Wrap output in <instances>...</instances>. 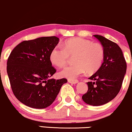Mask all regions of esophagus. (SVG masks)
<instances>
[{"label": "esophagus", "mask_w": 132, "mask_h": 132, "mask_svg": "<svg viewBox=\"0 0 132 132\" xmlns=\"http://www.w3.org/2000/svg\"><path fill=\"white\" fill-rule=\"evenodd\" d=\"M68 82L71 83V84H75L78 82V80H77V79H73V80L68 79Z\"/></svg>", "instance_id": "esophagus-1"}]
</instances>
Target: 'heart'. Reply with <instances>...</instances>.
Returning a JSON list of instances; mask_svg holds the SVG:
<instances>
[{
	"label": "heart",
	"mask_w": 132,
	"mask_h": 132,
	"mask_svg": "<svg viewBox=\"0 0 132 132\" xmlns=\"http://www.w3.org/2000/svg\"><path fill=\"white\" fill-rule=\"evenodd\" d=\"M104 54L101 44L81 37H74L65 41L63 47L57 45L53 48L50 54V59L54 65L62 67L70 57L74 56V64L66 67L59 73L61 77L73 80L85 71L89 74L97 71L102 65Z\"/></svg>",
	"instance_id": "heart-1"
}]
</instances>
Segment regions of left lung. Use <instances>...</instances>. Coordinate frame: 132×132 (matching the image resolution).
Segmentation results:
<instances>
[{"label": "left lung", "mask_w": 132, "mask_h": 132, "mask_svg": "<svg viewBox=\"0 0 132 132\" xmlns=\"http://www.w3.org/2000/svg\"><path fill=\"white\" fill-rule=\"evenodd\" d=\"M105 51L104 62L100 69L88 79V91L82 97L85 103L98 106L110 102L120 91L127 64L121 48L100 35H94Z\"/></svg>", "instance_id": "obj_1"}]
</instances>
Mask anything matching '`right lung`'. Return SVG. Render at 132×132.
<instances>
[{
    "mask_svg": "<svg viewBox=\"0 0 132 132\" xmlns=\"http://www.w3.org/2000/svg\"><path fill=\"white\" fill-rule=\"evenodd\" d=\"M56 36L24 40L10 53L7 61L8 76L13 94L25 105L44 109L55 100L67 79H49L56 73L50 54L57 45Z\"/></svg>",
    "mask_w": 132,
    "mask_h": 132,
    "instance_id": "right-lung-1",
    "label": "right lung"
}]
</instances>
